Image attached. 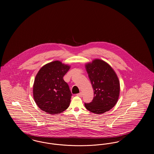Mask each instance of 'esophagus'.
Segmentation results:
<instances>
[{
  "instance_id": "esophagus-1",
  "label": "esophagus",
  "mask_w": 154,
  "mask_h": 154,
  "mask_svg": "<svg viewBox=\"0 0 154 154\" xmlns=\"http://www.w3.org/2000/svg\"><path fill=\"white\" fill-rule=\"evenodd\" d=\"M77 95L78 96H79V97H82V96H83V94H82V93H79V94H77Z\"/></svg>"
}]
</instances>
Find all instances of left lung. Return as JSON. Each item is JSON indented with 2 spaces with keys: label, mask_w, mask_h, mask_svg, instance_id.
<instances>
[{
  "label": "left lung",
  "mask_w": 154,
  "mask_h": 154,
  "mask_svg": "<svg viewBox=\"0 0 154 154\" xmlns=\"http://www.w3.org/2000/svg\"><path fill=\"white\" fill-rule=\"evenodd\" d=\"M94 91L92 102L85 103V108L96 114L111 110L119 95V82L111 67L104 61L95 59L85 66Z\"/></svg>",
  "instance_id": "1"
}]
</instances>
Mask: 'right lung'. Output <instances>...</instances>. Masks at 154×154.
<instances>
[{"label": "right lung", "instance_id": "right-lung-1", "mask_svg": "<svg viewBox=\"0 0 154 154\" xmlns=\"http://www.w3.org/2000/svg\"><path fill=\"white\" fill-rule=\"evenodd\" d=\"M70 66L57 60L43 66L33 84V97L38 107L50 114L62 112L70 103L72 94L63 77Z\"/></svg>", "mask_w": 154, "mask_h": 154}]
</instances>
